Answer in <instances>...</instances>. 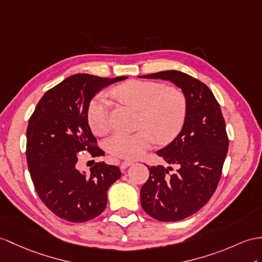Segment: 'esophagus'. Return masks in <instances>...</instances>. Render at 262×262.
Listing matches in <instances>:
<instances>
[{"label":"esophagus","instance_id":"1","mask_svg":"<svg viewBox=\"0 0 262 262\" xmlns=\"http://www.w3.org/2000/svg\"><path fill=\"white\" fill-rule=\"evenodd\" d=\"M133 163H135V162L131 161V160H125V161L121 163V169H126L127 167H130V165H132Z\"/></svg>","mask_w":262,"mask_h":262}]
</instances>
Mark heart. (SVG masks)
I'll return each instance as SVG.
<instances>
[{
	"label": "heart",
	"instance_id": "b5f03b06",
	"mask_svg": "<svg viewBox=\"0 0 262 262\" xmlns=\"http://www.w3.org/2000/svg\"><path fill=\"white\" fill-rule=\"evenodd\" d=\"M113 94L140 111V130L114 133L105 141L106 150L114 157L138 159L155 144L156 139L160 144L169 143L183 127L188 102L179 88L133 80L117 86ZM109 111L110 100L104 93L97 94L89 103L86 119L95 135H104L109 130Z\"/></svg>",
	"mask_w": 262,
	"mask_h": 262
}]
</instances>
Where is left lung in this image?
I'll return each instance as SVG.
<instances>
[{"instance_id":"obj_1","label":"left lung","mask_w":262,"mask_h":262,"mask_svg":"<svg viewBox=\"0 0 262 262\" xmlns=\"http://www.w3.org/2000/svg\"><path fill=\"white\" fill-rule=\"evenodd\" d=\"M167 80L180 88L188 102L181 132L157 151L171 167H149V179L141 188L144 211L159 221L173 222L192 215L206 205L218 187L229 140L225 119L212 91L201 81L176 70L141 75Z\"/></svg>"}]
</instances>
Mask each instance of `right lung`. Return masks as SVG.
<instances>
[{
	"label": "right lung",
	"mask_w": 262,
	"mask_h": 262,
	"mask_svg": "<svg viewBox=\"0 0 262 262\" xmlns=\"http://www.w3.org/2000/svg\"><path fill=\"white\" fill-rule=\"evenodd\" d=\"M79 73L44 93L27 130V161L35 191L42 202L61 219L85 222L103 212L107 189L121 177L117 165L97 162L91 173L76 170L78 155L104 152L88 123L89 103L102 89L125 80Z\"/></svg>",
	"instance_id": "obj_1"
}]
</instances>
